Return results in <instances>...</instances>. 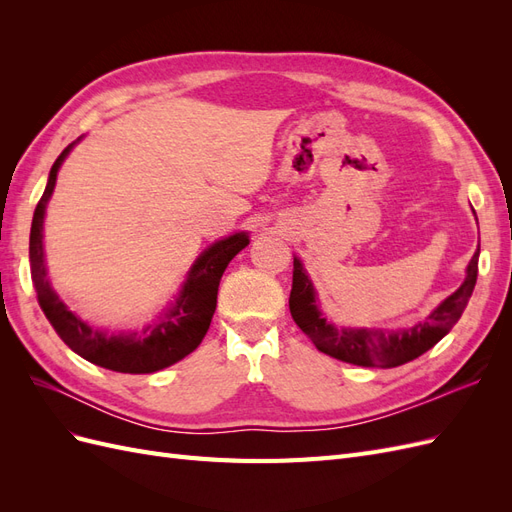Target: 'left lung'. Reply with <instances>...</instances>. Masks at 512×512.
I'll return each mask as SVG.
<instances>
[{
    "mask_svg": "<svg viewBox=\"0 0 512 512\" xmlns=\"http://www.w3.org/2000/svg\"><path fill=\"white\" fill-rule=\"evenodd\" d=\"M478 254L480 243L472 260L466 267V280L446 297L433 312L408 329H367V327H335L320 312L318 292L314 282L303 267V262L294 256L292 269V290H290V314L299 329L312 339L314 346L333 356L337 361L361 365V367H397L414 361L436 346L440 339L455 327L466 309L478 275Z\"/></svg>",
    "mask_w": 512,
    "mask_h": 512,
    "instance_id": "obj_1",
    "label": "left lung"
}]
</instances>
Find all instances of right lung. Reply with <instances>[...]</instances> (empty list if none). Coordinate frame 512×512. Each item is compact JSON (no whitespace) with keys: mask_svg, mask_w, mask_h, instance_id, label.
<instances>
[{"mask_svg":"<svg viewBox=\"0 0 512 512\" xmlns=\"http://www.w3.org/2000/svg\"><path fill=\"white\" fill-rule=\"evenodd\" d=\"M81 138H76L74 143L59 153V158L51 166L44 194L34 211L32 232H29V262H32V280L36 286L38 303L57 335L64 339L68 348L83 356L85 361L111 371H121V374H153V371H160L185 359L203 342L215 314V305H218L222 275L228 262L250 243V235L247 232H235V235L211 243L194 260L175 301L164 309L158 320L145 324L141 331L106 333L91 327L81 316L70 312L68 305L53 290L49 277H46L42 241L44 213L55 190L57 173L72 147Z\"/></svg>","mask_w":512,"mask_h":512,"instance_id":"add662e5","label":"right lung"}]
</instances>
